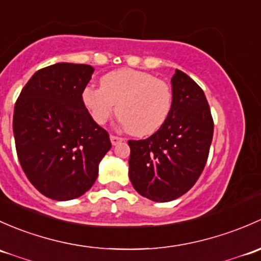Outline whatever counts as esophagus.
<instances>
[{"mask_svg":"<svg viewBox=\"0 0 261 261\" xmlns=\"http://www.w3.org/2000/svg\"><path fill=\"white\" fill-rule=\"evenodd\" d=\"M111 141H112L113 146H117V144H119L120 142H123V138H122V137H119V136H114V134H112Z\"/></svg>","mask_w":261,"mask_h":261,"instance_id":"esophagus-1","label":"esophagus"}]
</instances>
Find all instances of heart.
<instances>
[{"label":"heart","instance_id":"heart-1","mask_svg":"<svg viewBox=\"0 0 261 261\" xmlns=\"http://www.w3.org/2000/svg\"><path fill=\"white\" fill-rule=\"evenodd\" d=\"M100 87H87L82 95L98 124L108 122L117 106V115L125 129L133 136L146 137L160 129L171 113V87L146 71L118 69L101 77Z\"/></svg>","mask_w":261,"mask_h":261}]
</instances>
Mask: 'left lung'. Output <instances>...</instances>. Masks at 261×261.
Masks as SVG:
<instances>
[{"label":"left lung","instance_id":"obj_1","mask_svg":"<svg viewBox=\"0 0 261 261\" xmlns=\"http://www.w3.org/2000/svg\"><path fill=\"white\" fill-rule=\"evenodd\" d=\"M172 109L147 139L128 141L129 178L139 195L167 202L186 193L202 173L214 134L205 93L184 71L172 76Z\"/></svg>","mask_w":261,"mask_h":261}]
</instances>
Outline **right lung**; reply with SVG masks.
<instances>
[{
	"mask_svg": "<svg viewBox=\"0 0 261 261\" xmlns=\"http://www.w3.org/2000/svg\"><path fill=\"white\" fill-rule=\"evenodd\" d=\"M94 69L59 63L40 69L21 90L13 111L18 161L39 192L58 201L84 195L111 149L109 134L83 103Z\"/></svg>",
	"mask_w": 261,
	"mask_h": 261,
	"instance_id": "1",
	"label": "right lung"
}]
</instances>
